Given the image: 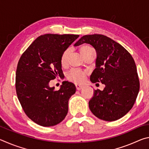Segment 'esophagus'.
<instances>
[{
    "label": "esophagus",
    "mask_w": 149,
    "mask_h": 149,
    "mask_svg": "<svg viewBox=\"0 0 149 149\" xmlns=\"http://www.w3.org/2000/svg\"><path fill=\"white\" fill-rule=\"evenodd\" d=\"M75 87H76L77 90H81L84 88V86H83V85H75Z\"/></svg>",
    "instance_id": "34e87169"
}]
</instances>
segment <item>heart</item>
<instances>
[{
  "mask_svg": "<svg viewBox=\"0 0 149 149\" xmlns=\"http://www.w3.org/2000/svg\"><path fill=\"white\" fill-rule=\"evenodd\" d=\"M94 51V49L91 46H89V45H84V46H82L80 48V52L81 53L82 56L84 58L86 57L88 54L91 53V52ZM70 54V49H66L62 53L61 58H60V62H61L62 66H65V65H67ZM85 74H86L85 72L81 71V70L74 69L72 70L71 71L68 73V74L67 75V78L68 79L71 81L76 83V84H80V83L84 81L85 77Z\"/></svg>",
  "mask_w": 149,
  "mask_h": 149,
  "instance_id": "1",
  "label": "heart"
}]
</instances>
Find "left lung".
<instances>
[{"label":"left lung","mask_w":149,"mask_h":149,"mask_svg":"<svg viewBox=\"0 0 149 149\" xmlns=\"http://www.w3.org/2000/svg\"><path fill=\"white\" fill-rule=\"evenodd\" d=\"M84 43L91 45L97 52L91 81L105 85L102 91L95 90L89 102L90 110L100 120L120 119L132 109L139 91L134 60L124 47L105 35H84L74 46Z\"/></svg>","instance_id":"8db88e82"}]
</instances>
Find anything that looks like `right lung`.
Here are the masks:
<instances>
[{
	"mask_svg": "<svg viewBox=\"0 0 149 149\" xmlns=\"http://www.w3.org/2000/svg\"><path fill=\"white\" fill-rule=\"evenodd\" d=\"M79 35H41L22 54L16 73V89L26 115L43 127L57 125L66 116L75 85L63 81L58 91L49 82L63 74L60 58Z\"/></svg>",
	"mask_w": 149,
	"mask_h": 149,
	"instance_id": "add662e5",
	"label": "right lung"
}]
</instances>
